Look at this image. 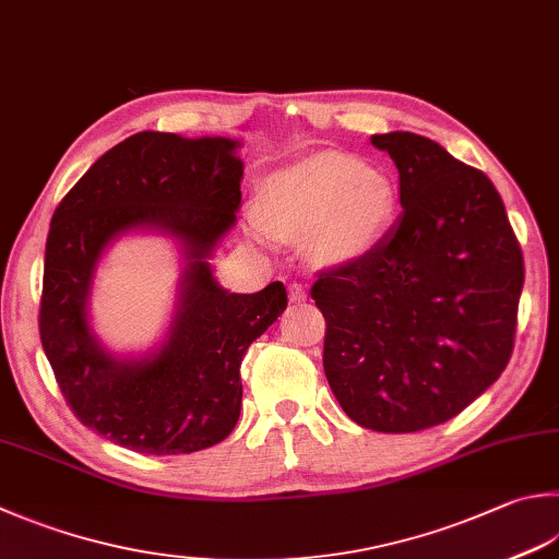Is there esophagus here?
Segmentation results:
<instances>
[{
    "label": "esophagus",
    "mask_w": 559,
    "mask_h": 559,
    "mask_svg": "<svg viewBox=\"0 0 559 559\" xmlns=\"http://www.w3.org/2000/svg\"><path fill=\"white\" fill-rule=\"evenodd\" d=\"M287 289H289V301L297 304V301L307 299V287H304L301 282H289Z\"/></svg>",
    "instance_id": "34e87169"
}]
</instances>
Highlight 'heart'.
I'll return each instance as SVG.
<instances>
[{"label":"heart","mask_w":559,"mask_h":559,"mask_svg":"<svg viewBox=\"0 0 559 559\" xmlns=\"http://www.w3.org/2000/svg\"><path fill=\"white\" fill-rule=\"evenodd\" d=\"M396 192L384 173L355 157L325 153L277 173L267 185L265 213L252 214L260 236H313L329 255H357L382 236Z\"/></svg>","instance_id":"obj_1"}]
</instances>
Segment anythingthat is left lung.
I'll use <instances>...</instances> for the list:
<instances>
[{"instance_id":"8db88e82","label":"left lung","mask_w":559,"mask_h":559,"mask_svg":"<svg viewBox=\"0 0 559 559\" xmlns=\"http://www.w3.org/2000/svg\"><path fill=\"white\" fill-rule=\"evenodd\" d=\"M399 170L404 212L319 275L323 370L355 424L414 433L445 424L507 370L523 255L497 187L424 135H372Z\"/></svg>"}]
</instances>
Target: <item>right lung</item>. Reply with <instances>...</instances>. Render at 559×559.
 Returning a JSON list of instances; mask_svg holds the SVG:
<instances>
[{"label":"right lung","mask_w":559,"mask_h":559,"mask_svg":"<svg viewBox=\"0 0 559 559\" xmlns=\"http://www.w3.org/2000/svg\"><path fill=\"white\" fill-rule=\"evenodd\" d=\"M238 145L221 135L135 133L80 177L50 221L38 316L46 357L72 414L143 455L212 448L236 428L243 355L287 309L282 282L234 294L209 265L240 206ZM129 229L170 235L186 255L171 331L143 358L109 354L86 311L100 252Z\"/></svg>","instance_id":"obj_1"}]
</instances>
